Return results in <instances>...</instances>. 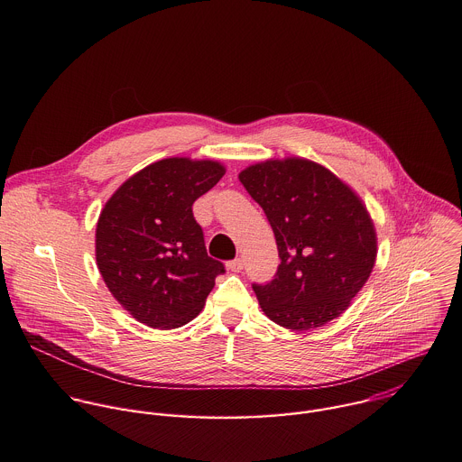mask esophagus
Returning a JSON list of instances; mask_svg holds the SVG:
<instances>
[{
    "mask_svg": "<svg viewBox=\"0 0 462 462\" xmlns=\"http://www.w3.org/2000/svg\"><path fill=\"white\" fill-rule=\"evenodd\" d=\"M226 267L232 271V273H241L243 267H245V259L243 257H236L232 261L226 263Z\"/></svg>",
    "mask_w": 462,
    "mask_h": 462,
    "instance_id": "esophagus-1",
    "label": "esophagus"
}]
</instances>
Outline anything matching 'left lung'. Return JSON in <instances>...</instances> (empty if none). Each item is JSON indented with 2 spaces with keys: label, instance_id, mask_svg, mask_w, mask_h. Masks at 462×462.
Returning <instances> with one entry per match:
<instances>
[{
  "label": "left lung",
  "instance_id": "8db88e82",
  "mask_svg": "<svg viewBox=\"0 0 462 462\" xmlns=\"http://www.w3.org/2000/svg\"><path fill=\"white\" fill-rule=\"evenodd\" d=\"M239 180L265 212L280 254L274 280L252 283L263 312L294 331L338 318L376 259L374 226L358 195L296 157L254 164Z\"/></svg>",
  "mask_w": 462,
  "mask_h": 462
}]
</instances>
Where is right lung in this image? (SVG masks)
I'll return each instance as SVG.
<instances>
[{"instance_id":"obj_1","label":"right lung","mask_w":462,"mask_h":462,"mask_svg":"<svg viewBox=\"0 0 462 462\" xmlns=\"http://www.w3.org/2000/svg\"><path fill=\"white\" fill-rule=\"evenodd\" d=\"M225 168L184 157L153 162L129 177L97 223V265L115 300L153 328H175L201 312L216 278L193 203Z\"/></svg>"}]
</instances>
